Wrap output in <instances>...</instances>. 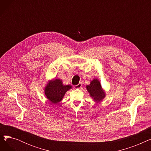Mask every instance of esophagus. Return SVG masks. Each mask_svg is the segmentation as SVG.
I'll return each instance as SVG.
<instances>
[{
  "label": "esophagus",
  "instance_id": "34e87169",
  "mask_svg": "<svg viewBox=\"0 0 151 151\" xmlns=\"http://www.w3.org/2000/svg\"><path fill=\"white\" fill-rule=\"evenodd\" d=\"M81 86H82V83H78L77 85H75V88L76 89H80L81 88Z\"/></svg>",
  "mask_w": 151,
  "mask_h": 151
}]
</instances>
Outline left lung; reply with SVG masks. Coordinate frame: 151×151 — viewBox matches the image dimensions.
I'll return each mask as SVG.
<instances>
[{"mask_svg":"<svg viewBox=\"0 0 151 151\" xmlns=\"http://www.w3.org/2000/svg\"><path fill=\"white\" fill-rule=\"evenodd\" d=\"M86 88L91 96L96 101H100L104 99L105 96V92L101 89V84L97 79L92 80L89 85L86 86Z\"/></svg>","mask_w":151,"mask_h":151,"instance_id":"1","label":"left lung"}]
</instances>
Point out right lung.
Masks as SVG:
<instances>
[{
  "label": "right lung",
  "mask_w": 151,
  "mask_h": 151,
  "mask_svg": "<svg viewBox=\"0 0 151 151\" xmlns=\"http://www.w3.org/2000/svg\"><path fill=\"white\" fill-rule=\"evenodd\" d=\"M71 88V86H63L60 80L56 79L50 82L46 86L45 93L51 103L55 104L61 101L65 92Z\"/></svg>",
  "instance_id": "add662e5"
}]
</instances>
